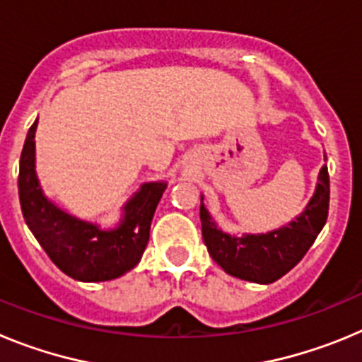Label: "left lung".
I'll list each match as a JSON object with an SVG mask.
<instances>
[{
  "mask_svg": "<svg viewBox=\"0 0 362 362\" xmlns=\"http://www.w3.org/2000/svg\"><path fill=\"white\" fill-rule=\"evenodd\" d=\"M330 203V177L326 165L319 172L312 199L286 226L267 233H228L217 226L201 196V226L209 254L226 274L250 283L270 284L288 274L322 230Z\"/></svg>",
  "mask_w": 362,
  "mask_h": 362,
  "instance_id": "8db88e82",
  "label": "left lung"
}]
</instances>
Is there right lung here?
Masks as SVG:
<instances>
[{
    "instance_id": "obj_1",
    "label": "right lung",
    "mask_w": 362,
    "mask_h": 362,
    "mask_svg": "<svg viewBox=\"0 0 362 362\" xmlns=\"http://www.w3.org/2000/svg\"><path fill=\"white\" fill-rule=\"evenodd\" d=\"M36 129L37 119L28 129L19 159V203L27 226L52 263L72 279L99 283L124 276L141 261L166 181L143 183L123 204L114 228L79 219L45 196L36 174Z\"/></svg>"
}]
</instances>
